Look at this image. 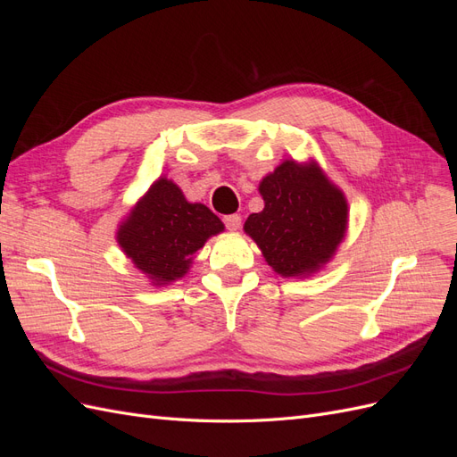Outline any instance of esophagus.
<instances>
[{"label":"esophagus","instance_id":"34e87169","mask_svg":"<svg viewBox=\"0 0 457 457\" xmlns=\"http://www.w3.org/2000/svg\"><path fill=\"white\" fill-rule=\"evenodd\" d=\"M225 225L228 230H238L240 225H242V217L240 215H227L225 219Z\"/></svg>","mask_w":457,"mask_h":457}]
</instances>
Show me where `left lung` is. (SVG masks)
<instances>
[{"mask_svg":"<svg viewBox=\"0 0 457 457\" xmlns=\"http://www.w3.org/2000/svg\"><path fill=\"white\" fill-rule=\"evenodd\" d=\"M265 207L244 232L284 278H309L334 259L349 228V202L316 160H284L259 183Z\"/></svg>","mask_w":457,"mask_h":457,"instance_id":"left-lung-1","label":"left lung"}]
</instances>
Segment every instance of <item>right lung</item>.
I'll list each match as a JSON object with an SVG mask.
<instances>
[{"instance_id":"add662e5","label":"right lung","mask_w":457,"mask_h":457,"mask_svg":"<svg viewBox=\"0 0 457 457\" xmlns=\"http://www.w3.org/2000/svg\"><path fill=\"white\" fill-rule=\"evenodd\" d=\"M225 230L210 207L188 202L171 179L158 177L120 220L116 242L152 286L181 280L196 252Z\"/></svg>"}]
</instances>
